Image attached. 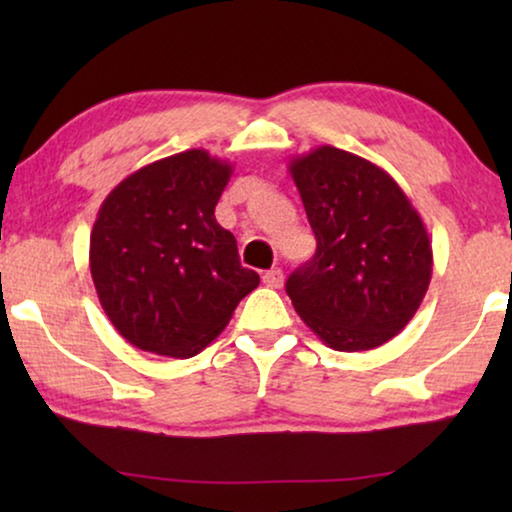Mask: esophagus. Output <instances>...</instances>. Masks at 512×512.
<instances>
[{
	"label": "esophagus",
	"mask_w": 512,
	"mask_h": 512,
	"mask_svg": "<svg viewBox=\"0 0 512 512\" xmlns=\"http://www.w3.org/2000/svg\"><path fill=\"white\" fill-rule=\"evenodd\" d=\"M263 284L270 286V289H279L284 284V272L279 268H272L268 272H263Z\"/></svg>",
	"instance_id": "34e87169"
}]
</instances>
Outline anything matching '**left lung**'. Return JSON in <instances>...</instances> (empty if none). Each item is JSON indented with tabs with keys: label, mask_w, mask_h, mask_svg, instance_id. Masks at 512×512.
<instances>
[{
	"label": "left lung",
	"mask_w": 512,
	"mask_h": 512,
	"mask_svg": "<svg viewBox=\"0 0 512 512\" xmlns=\"http://www.w3.org/2000/svg\"><path fill=\"white\" fill-rule=\"evenodd\" d=\"M289 172L317 254L286 279L293 307L338 352H366L408 326L431 282L422 216L389 172L331 144L291 158Z\"/></svg>",
	"instance_id": "left-lung-1"
}]
</instances>
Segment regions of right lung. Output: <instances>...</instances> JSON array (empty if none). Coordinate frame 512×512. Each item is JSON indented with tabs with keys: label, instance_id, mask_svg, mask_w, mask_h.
Segmentation results:
<instances>
[{
	"label": "right lung",
	"instance_id": "1",
	"mask_svg": "<svg viewBox=\"0 0 512 512\" xmlns=\"http://www.w3.org/2000/svg\"><path fill=\"white\" fill-rule=\"evenodd\" d=\"M230 174L228 160L188 149L139 167L104 198L90 275L102 310L137 349L195 356L261 282L214 216Z\"/></svg>",
	"mask_w": 512,
	"mask_h": 512
}]
</instances>
